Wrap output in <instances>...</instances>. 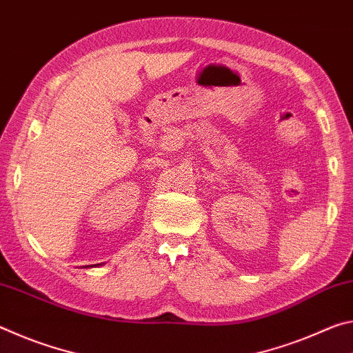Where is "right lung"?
<instances>
[{
    "label": "right lung",
    "instance_id": "1",
    "mask_svg": "<svg viewBox=\"0 0 353 353\" xmlns=\"http://www.w3.org/2000/svg\"><path fill=\"white\" fill-rule=\"evenodd\" d=\"M97 266H99V265H97ZM87 268H88V266H87Z\"/></svg>",
    "mask_w": 353,
    "mask_h": 353
}]
</instances>
